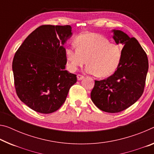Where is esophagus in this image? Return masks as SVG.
Segmentation results:
<instances>
[{"instance_id":"1","label":"esophagus","mask_w":154,"mask_h":154,"mask_svg":"<svg viewBox=\"0 0 154 154\" xmlns=\"http://www.w3.org/2000/svg\"><path fill=\"white\" fill-rule=\"evenodd\" d=\"M77 80H82V79H84V76H83V75H79V74H78V75H77Z\"/></svg>"}]
</instances>
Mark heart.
<instances>
[{
  "label": "heart",
  "mask_w": 154,
  "mask_h": 154,
  "mask_svg": "<svg viewBox=\"0 0 154 154\" xmlns=\"http://www.w3.org/2000/svg\"><path fill=\"white\" fill-rule=\"evenodd\" d=\"M76 48L68 47L66 57L70 69L75 71L86 63L88 73L107 77L115 72L120 64L122 51L119 45L95 33L81 34L75 39Z\"/></svg>",
  "instance_id": "heart-1"
}]
</instances>
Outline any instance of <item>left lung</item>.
<instances>
[{
    "label": "left lung",
    "instance_id": "left-lung-1",
    "mask_svg": "<svg viewBox=\"0 0 154 154\" xmlns=\"http://www.w3.org/2000/svg\"><path fill=\"white\" fill-rule=\"evenodd\" d=\"M115 42L124 45L117 70L106 79L97 81L90 97L101 110L116 113L136 103L145 86L149 63L147 56L135 38L120 30H112Z\"/></svg>",
    "mask_w": 154,
    "mask_h": 154
}]
</instances>
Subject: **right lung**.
<instances>
[{
	"mask_svg": "<svg viewBox=\"0 0 154 154\" xmlns=\"http://www.w3.org/2000/svg\"><path fill=\"white\" fill-rule=\"evenodd\" d=\"M70 25H42L29 34L12 62L14 84L22 102L42 114L57 111L77 75L65 70L64 44L72 35Z\"/></svg>",
	"mask_w": 154,
	"mask_h": 154,
	"instance_id": "obj_1",
	"label": "right lung"
}]
</instances>
